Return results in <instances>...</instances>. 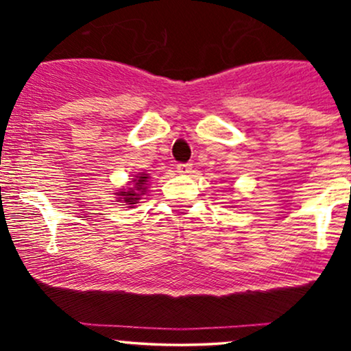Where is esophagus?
I'll use <instances>...</instances> for the list:
<instances>
[{"label":"esophagus","instance_id":"1","mask_svg":"<svg viewBox=\"0 0 351 351\" xmlns=\"http://www.w3.org/2000/svg\"><path fill=\"white\" fill-rule=\"evenodd\" d=\"M176 171H178L180 175H189V173L193 171V165L191 163H180L178 167H176Z\"/></svg>","mask_w":351,"mask_h":351}]
</instances>
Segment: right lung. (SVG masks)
Here are the masks:
<instances>
[{
    "label": "right lung",
    "instance_id": "obj_1",
    "mask_svg": "<svg viewBox=\"0 0 351 351\" xmlns=\"http://www.w3.org/2000/svg\"><path fill=\"white\" fill-rule=\"evenodd\" d=\"M147 183H148V175L145 173H140L138 176L132 178V188H122V191L117 193V196H120L119 201L122 203H127L128 208H134V204L138 203L140 196H143L147 193Z\"/></svg>",
    "mask_w": 351,
    "mask_h": 351
}]
</instances>
